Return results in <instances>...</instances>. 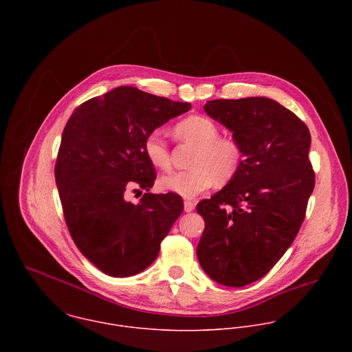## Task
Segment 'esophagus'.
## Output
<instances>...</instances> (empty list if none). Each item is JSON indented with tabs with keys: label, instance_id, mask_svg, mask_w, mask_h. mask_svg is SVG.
Segmentation results:
<instances>
[{
	"label": "esophagus",
	"instance_id": "obj_1",
	"mask_svg": "<svg viewBox=\"0 0 352 352\" xmlns=\"http://www.w3.org/2000/svg\"><path fill=\"white\" fill-rule=\"evenodd\" d=\"M194 208H195V203H194V201H184V211H186V212H191V211H194Z\"/></svg>",
	"mask_w": 352,
	"mask_h": 352
}]
</instances>
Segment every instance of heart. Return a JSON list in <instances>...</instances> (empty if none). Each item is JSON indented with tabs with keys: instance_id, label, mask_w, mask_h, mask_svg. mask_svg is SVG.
<instances>
[{
	"instance_id": "heart-1",
	"label": "heart",
	"mask_w": 352,
	"mask_h": 352,
	"mask_svg": "<svg viewBox=\"0 0 352 352\" xmlns=\"http://www.w3.org/2000/svg\"><path fill=\"white\" fill-rule=\"evenodd\" d=\"M176 135L197 146L192 169L165 175L161 187L183 198L192 199L210 190L217 182L226 183L237 172L241 151L230 138L218 137V129L204 116H190L175 127ZM144 151L151 164L162 170L170 166L168 145L158 131H153L144 142Z\"/></svg>"
}]
</instances>
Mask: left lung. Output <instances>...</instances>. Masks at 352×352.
<instances>
[{"label": "left lung", "mask_w": 352, "mask_h": 352, "mask_svg": "<svg viewBox=\"0 0 352 352\" xmlns=\"http://www.w3.org/2000/svg\"><path fill=\"white\" fill-rule=\"evenodd\" d=\"M203 108L233 134L243 161L221 191L197 206L206 223L197 254L212 280L243 287L278 263L301 228L314 188L310 133L268 98L211 100Z\"/></svg>", "instance_id": "left-lung-1"}]
</instances>
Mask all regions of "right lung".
I'll return each mask as SVG.
<instances>
[{
	"label": "right lung",
	"mask_w": 352,
	"mask_h": 352,
	"mask_svg": "<svg viewBox=\"0 0 352 352\" xmlns=\"http://www.w3.org/2000/svg\"><path fill=\"white\" fill-rule=\"evenodd\" d=\"M190 109V102L118 87L82 102L69 118L55 182L74 244L101 272L126 278L146 270L183 212L175 192H148L138 203L124 194L151 191L155 170L145 138Z\"/></svg>",
	"instance_id": "1"
}]
</instances>
